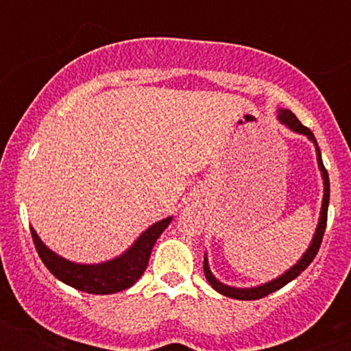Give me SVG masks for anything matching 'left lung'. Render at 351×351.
I'll return each instance as SVG.
<instances>
[{
  "label": "left lung",
  "instance_id": "obj_1",
  "mask_svg": "<svg viewBox=\"0 0 351 351\" xmlns=\"http://www.w3.org/2000/svg\"><path fill=\"white\" fill-rule=\"evenodd\" d=\"M277 119L282 125H285L287 129H290L292 132L300 134V136H306L311 143L314 144V149H316V161H317V168L321 171V178H323V202H321V210H319V219H317V226H316V231H314L313 239H311L309 246L307 250L304 251L302 256L295 261L290 268H287L282 275L278 277L271 278V280L265 282V284L260 285H253V287H234V285H228L224 282L219 280L210 270V265H208V258H207V251L204 254V274L205 278H207L208 284L212 285V289L217 290L219 293L226 297H231V299H238V300H254V299H261V297L268 295V293L275 292V290L282 289V287L292 282L293 278L299 277L307 267H309L311 261L314 260V256L317 254V250H319L321 241H323V234H324V229H326V221H328V205H329V176L328 171L324 169L323 165V158H321V151L319 146L316 143V137L314 134L311 132L307 127H304L302 123L299 122L295 115H293L290 110L287 108H277Z\"/></svg>",
  "mask_w": 351,
  "mask_h": 351
}]
</instances>
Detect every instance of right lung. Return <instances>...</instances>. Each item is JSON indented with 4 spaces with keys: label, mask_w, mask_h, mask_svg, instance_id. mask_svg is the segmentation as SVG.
Instances as JSON below:
<instances>
[{
    "label": "right lung",
    "mask_w": 351,
    "mask_h": 351,
    "mask_svg": "<svg viewBox=\"0 0 351 351\" xmlns=\"http://www.w3.org/2000/svg\"><path fill=\"white\" fill-rule=\"evenodd\" d=\"M171 221L173 215L154 222L146 231L141 232L139 238L123 253L112 260L100 261V263H76V261L67 260L42 241L32 226L30 231L38 256L58 280L64 282L66 285L81 290V292L107 295V293L129 289L143 277L147 263H149L154 243L158 241V238Z\"/></svg>",
    "instance_id": "add662e5"
}]
</instances>
